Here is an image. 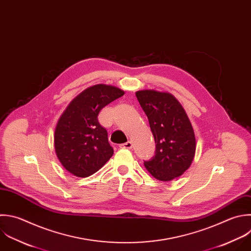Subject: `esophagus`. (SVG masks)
<instances>
[{"instance_id":"obj_1","label":"esophagus","mask_w":251,"mask_h":251,"mask_svg":"<svg viewBox=\"0 0 251 251\" xmlns=\"http://www.w3.org/2000/svg\"><path fill=\"white\" fill-rule=\"evenodd\" d=\"M132 146H133V145H132V142H131V141H127V142L123 143V144L120 145L121 148H125V149H131Z\"/></svg>"}]
</instances>
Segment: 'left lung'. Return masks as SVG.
Returning a JSON list of instances; mask_svg holds the SVG:
<instances>
[{
    "label": "left lung",
    "mask_w": 251,
    "mask_h": 251,
    "mask_svg": "<svg viewBox=\"0 0 251 251\" xmlns=\"http://www.w3.org/2000/svg\"><path fill=\"white\" fill-rule=\"evenodd\" d=\"M135 95L156 143L155 155L144 161L145 168L162 181L180 176L190 167L196 149L194 131L184 109L168 92L141 90Z\"/></svg>",
    "instance_id": "1"
}]
</instances>
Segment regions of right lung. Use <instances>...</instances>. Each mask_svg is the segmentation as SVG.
Listing matches in <instances>:
<instances>
[{
  "mask_svg": "<svg viewBox=\"0 0 251 251\" xmlns=\"http://www.w3.org/2000/svg\"><path fill=\"white\" fill-rule=\"evenodd\" d=\"M125 94L118 87L97 84L82 91L61 116L54 136L55 151L71 174L86 177L113 156L108 132L98 122L100 111Z\"/></svg>",
  "mask_w": 251,
  "mask_h": 251,
  "instance_id": "obj_1",
  "label": "right lung"
}]
</instances>
